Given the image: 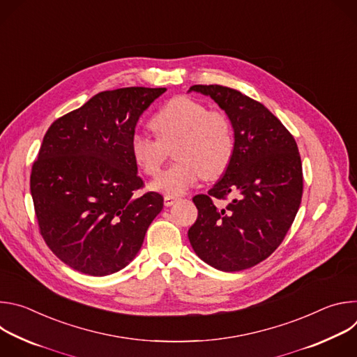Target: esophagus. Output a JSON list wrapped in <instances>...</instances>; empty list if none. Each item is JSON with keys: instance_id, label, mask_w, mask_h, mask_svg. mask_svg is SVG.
Wrapping results in <instances>:
<instances>
[{"instance_id": "34e87169", "label": "esophagus", "mask_w": 357, "mask_h": 357, "mask_svg": "<svg viewBox=\"0 0 357 357\" xmlns=\"http://www.w3.org/2000/svg\"><path fill=\"white\" fill-rule=\"evenodd\" d=\"M179 200V197H176V196H165L164 197V203H165V206H172V205H175V203Z\"/></svg>"}]
</instances>
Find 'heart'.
<instances>
[{"instance_id": "obj_1", "label": "heart", "mask_w": 357, "mask_h": 357, "mask_svg": "<svg viewBox=\"0 0 357 357\" xmlns=\"http://www.w3.org/2000/svg\"><path fill=\"white\" fill-rule=\"evenodd\" d=\"M149 124L157 138L134 132L130 154L145 175L155 176L175 145L176 162L151 183L152 189L167 196L185 193L203 176H220L233 161L236 137L230 119L190 97H172Z\"/></svg>"}]
</instances>
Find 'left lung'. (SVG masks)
Here are the masks:
<instances>
[{"label": "left lung", "mask_w": 357, "mask_h": 357, "mask_svg": "<svg viewBox=\"0 0 357 357\" xmlns=\"http://www.w3.org/2000/svg\"><path fill=\"white\" fill-rule=\"evenodd\" d=\"M229 116L234 157L208 193L193 197L197 219L188 231L197 256L222 271L257 266L285 238L301 205L303 178L296 142L260 101L220 84H195ZM216 199H229L216 207Z\"/></svg>", "instance_id": "left-lung-1"}]
</instances>
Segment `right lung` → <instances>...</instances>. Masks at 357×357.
<instances>
[{"label": "right lung", "instance_id": "obj_1", "mask_svg": "<svg viewBox=\"0 0 357 357\" xmlns=\"http://www.w3.org/2000/svg\"><path fill=\"white\" fill-rule=\"evenodd\" d=\"M165 87H123L93 96L47 128L31 171L39 233L73 270L101 277L139 251L164 197L145 186L130 154L139 116Z\"/></svg>", "mask_w": 357, "mask_h": 357}]
</instances>
